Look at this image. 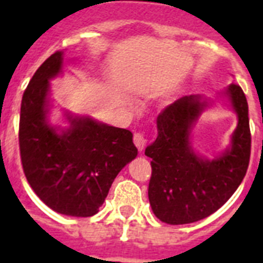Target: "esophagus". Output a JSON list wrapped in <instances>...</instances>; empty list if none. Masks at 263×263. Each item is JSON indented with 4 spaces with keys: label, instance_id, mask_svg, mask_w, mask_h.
I'll return each mask as SVG.
<instances>
[{
    "label": "esophagus",
    "instance_id": "34e87169",
    "mask_svg": "<svg viewBox=\"0 0 263 263\" xmlns=\"http://www.w3.org/2000/svg\"><path fill=\"white\" fill-rule=\"evenodd\" d=\"M146 138H144L143 134H140V132H135L134 134V143H135V146L138 147V150L139 152H143L144 146H146Z\"/></svg>",
    "mask_w": 263,
    "mask_h": 263
}]
</instances>
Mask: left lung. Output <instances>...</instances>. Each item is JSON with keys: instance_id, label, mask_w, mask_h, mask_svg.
<instances>
[{"instance_id": "left-lung-1", "label": "left lung", "mask_w": 263, "mask_h": 263, "mask_svg": "<svg viewBox=\"0 0 263 263\" xmlns=\"http://www.w3.org/2000/svg\"><path fill=\"white\" fill-rule=\"evenodd\" d=\"M237 116L231 143L214 158L192 148V129L213 99L185 95L157 117V139L146 147L152 158L148 200L158 220L171 225L191 224L217 212L245 179L251 152L247 99L237 84L221 92Z\"/></svg>"}]
</instances>
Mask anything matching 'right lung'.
Returning a JSON list of instances; mask_svg holds the SVG:
<instances>
[{"instance_id": "obj_1", "label": "right lung", "mask_w": 263, "mask_h": 263, "mask_svg": "<svg viewBox=\"0 0 263 263\" xmlns=\"http://www.w3.org/2000/svg\"><path fill=\"white\" fill-rule=\"evenodd\" d=\"M64 51L35 72L22 99L18 144L31 188L51 210L91 217L105 202L120 171L138 156L128 129L64 111L68 127L49 123L50 80L63 73Z\"/></svg>"}]
</instances>
